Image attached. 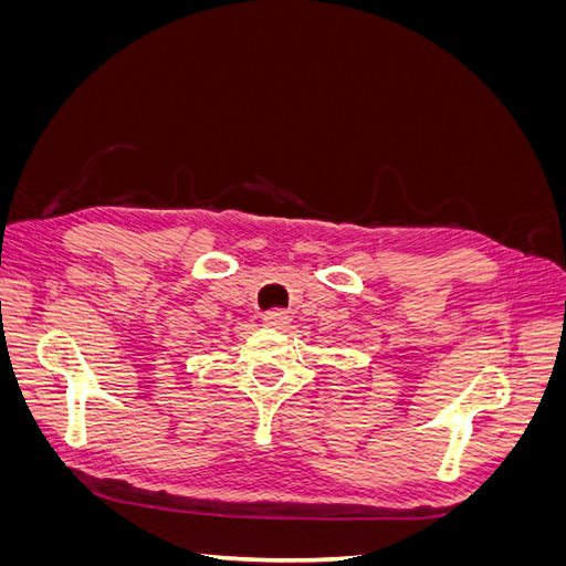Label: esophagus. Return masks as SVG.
Segmentation results:
<instances>
[{"label":"esophagus","instance_id":"34e87169","mask_svg":"<svg viewBox=\"0 0 566 566\" xmlns=\"http://www.w3.org/2000/svg\"><path fill=\"white\" fill-rule=\"evenodd\" d=\"M287 321L290 316L285 310H271L264 314V325H269V328H283Z\"/></svg>","mask_w":566,"mask_h":566}]
</instances>
